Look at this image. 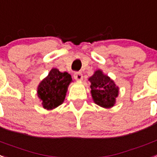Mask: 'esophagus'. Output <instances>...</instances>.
Masks as SVG:
<instances>
[{
    "instance_id": "1",
    "label": "esophagus",
    "mask_w": 157,
    "mask_h": 157,
    "mask_svg": "<svg viewBox=\"0 0 157 157\" xmlns=\"http://www.w3.org/2000/svg\"><path fill=\"white\" fill-rule=\"evenodd\" d=\"M73 76H74V78L76 79V80H77V81H82L83 80V75L82 73L80 72H74Z\"/></svg>"
}]
</instances>
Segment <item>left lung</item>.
<instances>
[{"mask_svg": "<svg viewBox=\"0 0 157 157\" xmlns=\"http://www.w3.org/2000/svg\"><path fill=\"white\" fill-rule=\"evenodd\" d=\"M89 81L91 82V94L95 103L105 109L114 106L119 93V88L114 81L101 70L96 71Z\"/></svg>", "mask_w": 157, "mask_h": 157, "instance_id": "left-lung-1", "label": "left lung"}]
</instances>
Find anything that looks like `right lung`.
Instances as JSON below:
<instances>
[{"label": "right lung", "mask_w": 157, "mask_h": 157, "mask_svg": "<svg viewBox=\"0 0 157 157\" xmlns=\"http://www.w3.org/2000/svg\"><path fill=\"white\" fill-rule=\"evenodd\" d=\"M71 82L70 74L66 72H60L57 68H52L37 88L38 97L42 101L44 109L51 110L61 105Z\"/></svg>", "instance_id": "1"}]
</instances>
